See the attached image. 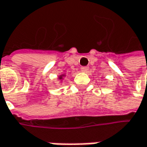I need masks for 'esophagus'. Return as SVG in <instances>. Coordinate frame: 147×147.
<instances>
[{"label":"esophagus","mask_w":147,"mask_h":147,"mask_svg":"<svg viewBox=\"0 0 147 147\" xmlns=\"http://www.w3.org/2000/svg\"><path fill=\"white\" fill-rule=\"evenodd\" d=\"M81 70H82V71H87V70H88V66H82Z\"/></svg>","instance_id":"esophagus-1"}]
</instances>
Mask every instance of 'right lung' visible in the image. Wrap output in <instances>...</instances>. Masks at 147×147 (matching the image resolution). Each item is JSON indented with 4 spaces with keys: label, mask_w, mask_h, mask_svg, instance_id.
I'll list each match as a JSON object with an SVG mask.
<instances>
[{
    "label": "right lung",
    "mask_w": 147,
    "mask_h": 147,
    "mask_svg": "<svg viewBox=\"0 0 147 147\" xmlns=\"http://www.w3.org/2000/svg\"><path fill=\"white\" fill-rule=\"evenodd\" d=\"M63 76H64V75H61V76H60V77H59V79H60V80H61V79H62V77H63Z\"/></svg>",
    "instance_id": "1"
}]
</instances>
